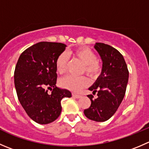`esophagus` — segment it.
<instances>
[{
	"label": "esophagus",
	"mask_w": 149,
	"mask_h": 149,
	"mask_svg": "<svg viewBox=\"0 0 149 149\" xmlns=\"http://www.w3.org/2000/svg\"><path fill=\"white\" fill-rule=\"evenodd\" d=\"M72 95H73V97H74L76 98H80L81 97V95H79V94H76V93H73L72 94Z\"/></svg>",
	"instance_id": "1"
}]
</instances>
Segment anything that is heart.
<instances>
[{"label":"heart","mask_w":149,"mask_h":149,"mask_svg":"<svg viewBox=\"0 0 149 149\" xmlns=\"http://www.w3.org/2000/svg\"><path fill=\"white\" fill-rule=\"evenodd\" d=\"M68 54L76 57L83 63V72H85L88 76L95 77L100 73L102 64L99 60L96 59L95 53L89 48L79 47L68 52ZM68 60V56L66 53H62L58 56L55 63L57 73L60 74L65 73ZM87 84L88 79L84 76H74L69 75L60 81V85L62 87L75 92L81 90Z\"/></svg>","instance_id":"obj_1"}]
</instances>
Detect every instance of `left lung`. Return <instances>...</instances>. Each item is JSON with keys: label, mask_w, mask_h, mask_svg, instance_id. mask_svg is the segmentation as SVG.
<instances>
[{"label": "left lung", "mask_w": 149, "mask_h": 149, "mask_svg": "<svg viewBox=\"0 0 149 149\" xmlns=\"http://www.w3.org/2000/svg\"><path fill=\"white\" fill-rule=\"evenodd\" d=\"M95 48L102 60V73L89 88L97 97L94 99L92 95H87L91 105L84 113L90 120L105 122L116 113L125 97L129 70L117 49L103 43H96Z\"/></svg>", "instance_id": "left-lung-1"}]
</instances>
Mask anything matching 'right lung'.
<instances>
[{"label": "right lung", "instance_id": "add662e5", "mask_svg": "<svg viewBox=\"0 0 149 149\" xmlns=\"http://www.w3.org/2000/svg\"><path fill=\"white\" fill-rule=\"evenodd\" d=\"M65 47L62 43H37L22 53L16 65L14 85L19 101L36 123L56 120L61 113V100L71 97L70 91L56 86V60Z\"/></svg>", "mask_w": 149, "mask_h": 149}]
</instances>
